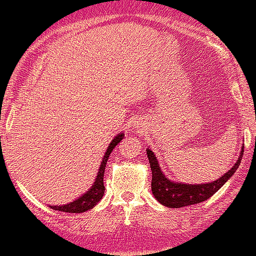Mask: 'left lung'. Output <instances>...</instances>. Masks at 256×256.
Masks as SVG:
<instances>
[{"mask_svg": "<svg viewBox=\"0 0 256 256\" xmlns=\"http://www.w3.org/2000/svg\"><path fill=\"white\" fill-rule=\"evenodd\" d=\"M146 154L152 171L151 190L154 198L160 204L168 206V208H182V206L204 202L206 200L212 197L215 192H218L224 186V183L228 182L229 178H232L235 171L238 170L242 160L244 146L241 148L240 156H238L234 166L230 168V170H228L227 172L223 174V176L218 177L216 180L200 184L174 182V180H169L162 171L156 154L152 152L150 148H146Z\"/></svg>", "mask_w": 256, "mask_h": 256, "instance_id": "left-lung-1", "label": "left lung"}]
</instances>
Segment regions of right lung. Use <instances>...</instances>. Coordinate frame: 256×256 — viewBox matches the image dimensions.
<instances>
[{
	"label": "right lung",
	"mask_w": 256,
	"mask_h": 256,
	"mask_svg": "<svg viewBox=\"0 0 256 256\" xmlns=\"http://www.w3.org/2000/svg\"><path fill=\"white\" fill-rule=\"evenodd\" d=\"M124 136L125 134H122V132H120V134H118L114 138L112 139V142L110 143L108 148H106V152L104 157H102V163H100L98 174H96L94 182H93L92 186H90L85 194H82V196L78 197V198L74 200L73 202L67 203V204L50 206V208L54 210H59V212H87V210L92 209L93 206H96V203L102 198V196H104V192H105L104 174H105V168H106V164H108L110 154H111L113 148L117 146L122 139H124Z\"/></svg>",
	"instance_id": "obj_1"
}]
</instances>
